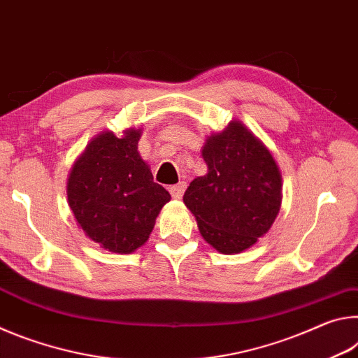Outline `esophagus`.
Returning <instances> with one entry per match:
<instances>
[{
	"mask_svg": "<svg viewBox=\"0 0 358 358\" xmlns=\"http://www.w3.org/2000/svg\"><path fill=\"white\" fill-rule=\"evenodd\" d=\"M185 189H186V183H185V181H180L178 185H173V186L169 187V192L172 194L173 199H181Z\"/></svg>",
	"mask_w": 358,
	"mask_h": 358,
	"instance_id": "obj_1",
	"label": "esophagus"
}]
</instances>
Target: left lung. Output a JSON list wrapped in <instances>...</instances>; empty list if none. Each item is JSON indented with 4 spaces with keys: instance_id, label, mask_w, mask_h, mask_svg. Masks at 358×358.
<instances>
[{
    "instance_id": "left-lung-1",
    "label": "left lung",
    "mask_w": 358,
    "mask_h": 358,
    "mask_svg": "<svg viewBox=\"0 0 358 358\" xmlns=\"http://www.w3.org/2000/svg\"><path fill=\"white\" fill-rule=\"evenodd\" d=\"M202 157L208 171L191 181L183 202L211 248L238 254L256 245L280 213V167L240 120L205 138Z\"/></svg>"
}]
</instances>
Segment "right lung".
<instances>
[{"label":"right lung","mask_w":358,"mask_h":358,"mask_svg":"<svg viewBox=\"0 0 358 358\" xmlns=\"http://www.w3.org/2000/svg\"><path fill=\"white\" fill-rule=\"evenodd\" d=\"M142 129L102 131L72 166L66 192L77 226L102 250L131 254L150 238L171 194L153 181L137 145Z\"/></svg>","instance_id":"right-lung-1"}]
</instances>
